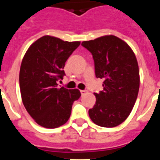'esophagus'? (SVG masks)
<instances>
[{
	"label": "esophagus",
	"mask_w": 160,
	"mask_h": 160,
	"mask_svg": "<svg viewBox=\"0 0 160 160\" xmlns=\"http://www.w3.org/2000/svg\"><path fill=\"white\" fill-rule=\"evenodd\" d=\"M80 92H81L82 95H83V94H86V93H87V90H80Z\"/></svg>",
	"instance_id": "34e87169"
}]
</instances>
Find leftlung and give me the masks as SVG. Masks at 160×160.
Masks as SVG:
<instances>
[{
  "label": "left lung",
  "instance_id": "obj_1",
  "mask_svg": "<svg viewBox=\"0 0 160 160\" xmlns=\"http://www.w3.org/2000/svg\"><path fill=\"white\" fill-rule=\"evenodd\" d=\"M91 53L97 78L103 90L94 93L96 102L89 110L90 119L103 128H114L124 122L135 105L139 89V71L135 53L128 44L114 36L83 42Z\"/></svg>",
  "mask_w": 160,
  "mask_h": 160
}]
</instances>
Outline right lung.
Masks as SVG:
<instances>
[{"mask_svg":"<svg viewBox=\"0 0 160 160\" xmlns=\"http://www.w3.org/2000/svg\"><path fill=\"white\" fill-rule=\"evenodd\" d=\"M79 45L80 42L44 36L24 56L19 74L22 102L30 116L43 128H57L66 123L73 102L81 96L77 89L58 87L66 75V60Z\"/></svg>","mask_w":160,"mask_h":160,"instance_id":"add662e5","label":"right lung"}]
</instances>
